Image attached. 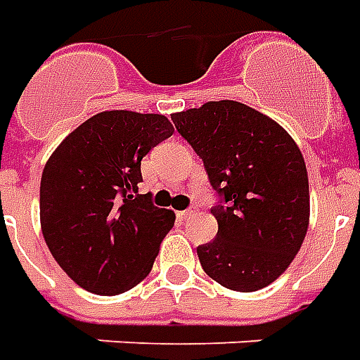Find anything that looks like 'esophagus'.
<instances>
[{
	"instance_id": "obj_1",
	"label": "esophagus",
	"mask_w": 360,
	"mask_h": 360,
	"mask_svg": "<svg viewBox=\"0 0 360 360\" xmlns=\"http://www.w3.org/2000/svg\"><path fill=\"white\" fill-rule=\"evenodd\" d=\"M193 212H195V211H193V209H187V211H179V212H177V217H179L181 221H183V219H187V217H191Z\"/></svg>"
}]
</instances>
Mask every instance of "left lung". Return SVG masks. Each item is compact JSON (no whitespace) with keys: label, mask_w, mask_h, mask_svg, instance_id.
Returning <instances> with one entry per match:
<instances>
[{"label":"left lung","mask_w":360,"mask_h":360,"mask_svg":"<svg viewBox=\"0 0 360 360\" xmlns=\"http://www.w3.org/2000/svg\"><path fill=\"white\" fill-rule=\"evenodd\" d=\"M171 120L222 197L211 209L217 238L197 248L202 270L234 292L270 285L300 252L309 224V181L297 143L270 116L234 100Z\"/></svg>","instance_id":"8db88e82"}]
</instances>
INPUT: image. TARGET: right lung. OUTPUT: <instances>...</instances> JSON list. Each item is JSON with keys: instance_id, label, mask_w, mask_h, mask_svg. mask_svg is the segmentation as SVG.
I'll return each mask as SVG.
<instances>
[{"instance_id": "obj_1", "label": "right lung", "mask_w": 360, "mask_h": 360, "mask_svg": "<svg viewBox=\"0 0 360 360\" xmlns=\"http://www.w3.org/2000/svg\"><path fill=\"white\" fill-rule=\"evenodd\" d=\"M173 126L161 114L108 110L58 143L41 177V231L67 276L86 292L116 295L153 268L175 212L138 195L141 160Z\"/></svg>"}]
</instances>
